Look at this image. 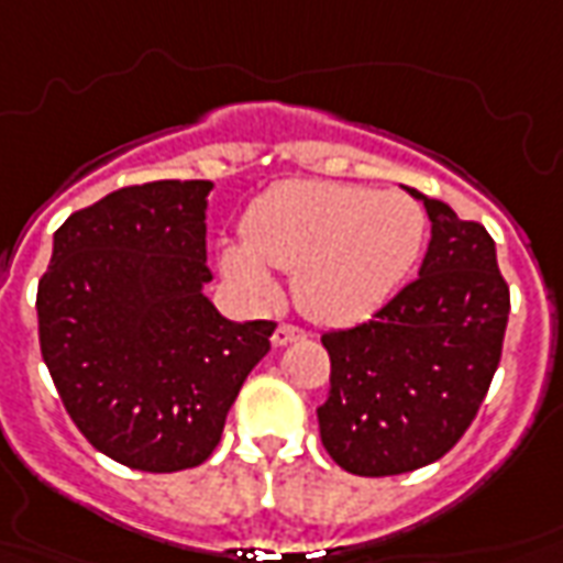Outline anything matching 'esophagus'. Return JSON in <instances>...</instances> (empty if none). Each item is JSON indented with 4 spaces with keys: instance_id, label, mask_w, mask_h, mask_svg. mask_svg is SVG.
<instances>
[{
    "instance_id": "1",
    "label": "esophagus",
    "mask_w": 563,
    "mask_h": 563,
    "mask_svg": "<svg viewBox=\"0 0 563 563\" xmlns=\"http://www.w3.org/2000/svg\"><path fill=\"white\" fill-rule=\"evenodd\" d=\"M301 338H308V332L301 329V325H295V322H280L277 329H274V347H283V344H292V341H301Z\"/></svg>"
}]
</instances>
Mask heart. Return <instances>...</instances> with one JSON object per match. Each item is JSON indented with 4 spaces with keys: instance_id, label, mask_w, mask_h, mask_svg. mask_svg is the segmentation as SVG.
I'll return each mask as SVG.
<instances>
[{
    "instance_id": "heart-1",
    "label": "heart",
    "mask_w": 563,
    "mask_h": 563,
    "mask_svg": "<svg viewBox=\"0 0 563 563\" xmlns=\"http://www.w3.org/2000/svg\"><path fill=\"white\" fill-rule=\"evenodd\" d=\"M243 243L222 253L225 277L258 305L277 298L265 265L295 274L298 308L320 322H360L387 305L418 265L427 216L399 191L295 179L243 219Z\"/></svg>"
}]
</instances>
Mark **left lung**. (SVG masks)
Here are the masks:
<instances>
[{
  "label": "left lung",
  "mask_w": 563,
  "mask_h": 563,
  "mask_svg": "<svg viewBox=\"0 0 563 563\" xmlns=\"http://www.w3.org/2000/svg\"><path fill=\"white\" fill-rule=\"evenodd\" d=\"M432 238L420 274L372 320L329 329V396L317 408L329 457L353 475L415 473L445 457L485 402L509 322L494 238L423 198Z\"/></svg>",
  "instance_id": "obj_1"
}]
</instances>
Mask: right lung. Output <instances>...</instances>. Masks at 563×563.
I'll use <instances>...</instances> for the list:
<instances>
[{"label": "right lung", "instance_id": "obj_1", "mask_svg": "<svg viewBox=\"0 0 563 563\" xmlns=\"http://www.w3.org/2000/svg\"><path fill=\"white\" fill-rule=\"evenodd\" d=\"M210 179L118 188L54 231L38 344L63 408L106 457L179 473L210 457L277 322L203 295Z\"/></svg>", "mask_w": 563, "mask_h": 563}]
</instances>
